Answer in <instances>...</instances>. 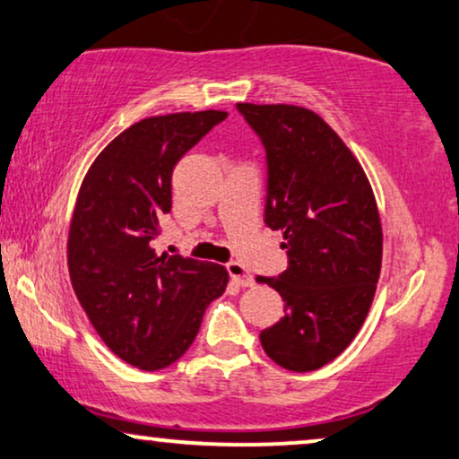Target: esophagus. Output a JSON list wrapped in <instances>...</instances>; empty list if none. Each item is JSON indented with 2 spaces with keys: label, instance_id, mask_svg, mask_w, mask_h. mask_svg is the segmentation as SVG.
I'll return each instance as SVG.
<instances>
[{
  "label": "esophagus",
  "instance_id": "1",
  "mask_svg": "<svg viewBox=\"0 0 459 459\" xmlns=\"http://www.w3.org/2000/svg\"><path fill=\"white\" fill-rule=\"evenodd\" d=\"M225 268H228V274L231 276V281H234L236 285L251 287L253 282H255V281H253V276L248 274V270L240 262H230L228 265H225Z\"/></svg>",
  "mask_w": 459,
  "mask_h": 459
}]
</instances>
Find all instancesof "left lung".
Masks as SVG:
<instances>
[{"instance_id": "1", "label": "left lung", "mask_w": 459, "mask_h": 459, "mask_svg": "<svg viewBox=\"0 0 459 459\" xmlns=\"http://www.w3.org/2000/svg\"><path fill=\"white\" fill-rule=\"evenodd\" d=\"M268 163L264 221L282 231L287 270L257 276L281 293L285 316L259 333L268 358L293 372L330 364L349 347L375 298L381 217L364 168L316 112L238 104Z\"/></svg>"}]
</instances>
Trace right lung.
Masks as SVG:
<instances>
[{"mask_svg": "<svg viewBox=\"0 0 459 459\" xmlns=\"http://www.w3.org/2000/svg\"><path fill=\"white\" fill-rule=\"evenodd\" d=\"M228 112L149 117L118 134L84 177L67 236L74 293L112 353L140 370L174 364L228 287L219 264L157 255L151 240L172 208V172Z\"/></svg>", "mask_w": 459, "mask_h": 459, "instance_id": "obj_1", "label": "right lung"}]
</instances>
